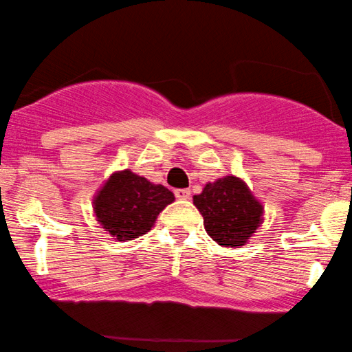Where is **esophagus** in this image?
<instances>
[{
    "label": "esophagus",
    "mask_w": 352,
    "mask_h": 352,
    "mask_svg": "<svg viewBox=\"0 0 352 352\" xmlns=\"http://www.w3.org/2000/svg\"><path fill=\"white\" fill-rule=\"evenodd\" d=\"M175 195H176V199H179V200H187V199H190V189H176Z\"/></svg>",
    "instance_id": "34e87169"
}]
</instances>
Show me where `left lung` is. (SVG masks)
Instances as JSON below:
<instances>
[{"label": "left lung", "instance_id": "1", "mask_svg": "<svg viewBox=\"0 0 352 352\" xmlns=\"http://www.w3.org/2000/svg\"><path fill=\"white\" fill-rule=\"evenodd\" d=\"M194 205L204 217L208 236L225 248L248 243L262 223V204L236 176L208 182L202 194L194 195Z\"/></svg>", "mask_w": 352, "mask_h": 352}]
</instances>
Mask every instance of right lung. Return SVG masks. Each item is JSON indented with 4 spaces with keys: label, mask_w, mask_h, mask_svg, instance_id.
<instances>
[{
    "label": "right lung",
    "mask_w": 352,
    "mask_h": 352,
    "mask_svg": "<svg viewBox=\"0 0 352 352\" xmlns=\"http://www.w3.org/2000/svg\"><path fill=\"white\" fill-rule=\"evenodd\" d=\"M175 202L162 184H152L129 170L109 176L94 200L97 221L118 241H131L152 230L158 213Z\"/></svg>",
    "instance_id": "obj_1"
}]
</instances>
